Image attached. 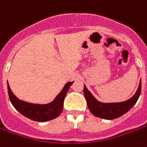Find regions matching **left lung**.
I'll return each mask as SVG.
<instances>
[{
	"mask_svg": "<svg viewBox=\"0 0 147 147\" xmlns=\"http://www.w3.org/2000/svg\"><path fill=\"white\" fill-rule=\"evenodd\" d=\"M141 92V82L136 94L129 100L119 103H101L93 97L86 86H84V94L90 111L94 116L106 120H113L122 116L129 111L138 100Z\"/></svg>",
	"mask_w": 147,
	"mask_h": 147,
	"instance_id": "1",
	"label": "left lung"
}]
</instances>
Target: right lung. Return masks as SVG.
<instances>
[{"label": "right lung", "mask_w": 147, "mask_h": 147, "mask_svg": "<svg viewBox=\"0 0 147 147\" xmlns=\"http://www.w3.org/2000/svg\"><path fill=\"white\" fill-rule=\"evenodd\" d=\"M72 83L73 82L66 83L62 92L55 98V100L47 105H35L20 100L13 94L7 83L8 94L13 106L20 114L33 121L45 122L57 117L61 114L63 108L65 97Z\"/></svg>", "instance_id": "add662e5"}]
</instances>
